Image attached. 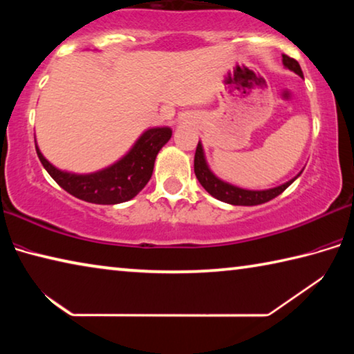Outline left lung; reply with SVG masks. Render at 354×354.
Wrapping results in <instances>:
<instances>
[{"label":"left lung","instance_id":"1","mask_svg":"<svg viewBox=\"0 0 354 354\" xmlns=\"http://www.w3.org/2000/svg\"><path fill=\"white\" fill-rule=\"evenodd\" d=\"M283 65L287 70H290L293 73H297L298 76L303 77L301 67H299V64L295 61V59L283 55ZM194 167H195L196 178H198L200 184L206 189L209 195H212L214 198H217L220 201L227 203V205H234V206H256V205H262V203H267L273 198H277V196L283 194V192L289 187V185L295 181L303 171V170L299 171L295 178L289 179L287 183L277 185V187H272V189L250 190V189L237 187L234 184L223 181V179L218 178L211 170V167H209L206 160V154H205V149H203L201 142H198V147H196Z\"/></svg>","mask_w":354,"mask_h":354}]
</instances>
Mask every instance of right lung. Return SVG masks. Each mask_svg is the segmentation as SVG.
Masks as SVG:
<instances>
[{"label": "right lung", "instance_id": "1", "mask_svg": "<svg viewBox=\"0 0 354 354\" xmlns=\"http://www.w3.org/2000/svg\"><path fill=\"white\" fill-rule=\"evenodd\" d=\"M171 137V128L143 131L129 151L117 162L92 173H71L48 162L35 143V151L50 176L70 195L93 205H118L133 200L153 175L156 156Z\"/></svg>", "mask_w": 354, "mask_h": 354}]
</instances>
